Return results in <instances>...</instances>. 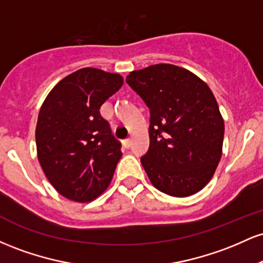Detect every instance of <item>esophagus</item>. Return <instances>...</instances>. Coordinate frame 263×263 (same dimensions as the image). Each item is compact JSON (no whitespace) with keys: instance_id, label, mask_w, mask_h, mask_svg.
I'll use <instances>...</instances> for the list:
<instances>
[{"instance_id":"34e87169","label":"esophagus","mask_w":263,"mask_h":263,"mask_svg":"<svg viewBox=\"0 0 263 263\" xmlns=\"http://www.w3.org/2000/svg\"><path fill=\"white\" fill-rule=\"evenodd\" d=\"M122 143H123V147H125V148H129V147H131L132 141L129 140V138H128V140H125V141H123Z\"/></svg>"}]
</instances>
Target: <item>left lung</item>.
Returning a JSON list of instances; mask_svg holds the SVG:
<instances>
[{"label": "left lung", "instance_id": "8db88e82", "mask_svg": "<svg viewBox=\"0 0 263 263\" xmlns=\"http://www.w3.org/2000/svg\"><path fill=\"white\" fill-rule=\"evenodd\" d=\"M126 81L149 108V148L141 163L151 183L171 197L198 193L222 155L224 119L210 87L173 64L134 70Z\"/></svg>", "mask_w": 263, "mask_h": 263}]
</instances>
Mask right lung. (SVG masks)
<instances>
[{
	"instance_id": "add662e5",
	"label": "right lung",
	"mask_w": 263,
	"mask_h": 263,
	"mask_svg": "<svg viewBox=\"0 0 263 263\" xmlns=\"http://www.w3.org/2000/svg\"><path fill=\"white\" fill-rule=\"evenodd\" d=\"M122 84L120 74L83 68L60 80L42 105L35 127L38 161L66 199L91 201L112 179L121 143L100 107Z\"/></svg>"
}]
</instances>
